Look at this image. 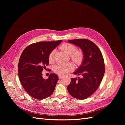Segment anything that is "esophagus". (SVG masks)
I'll return each instance as SVG.
<instances>
[{
    "label": "esophagus",
    "mask_w": 125,
    "mask_h": 125,
    "mask_svg": "<svg viewBox=\"0 0 125 125\" xmlns=\"http://www.w3.org/2000/svg\"><path fill=\"white\" fill-rule=\"evenodd\" d=\"M58 77H59V79H61L63 77V75H58Z\"/></svg>",
    "instance_id": "1"
}]
</instances>
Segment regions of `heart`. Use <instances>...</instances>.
Returning a JSON list of instances; mask_svg holds the SVG:
<instances>
[{
	"label": "heart",
	"instance_id": "1",
	"mask_svg": "<svg viewBox=\"0 0 125 125\" xmlns=\"http://www.w3.org/2000/svg\"><path fill=\"white\" fill-rule=\"evenodd\" d=\"M60 48L67 54L70 55L71 58L75 63H79L82 61L83 58L82 52L77 51V48L74 45L70 43H64L62 45ZM55 52V50H52L49 54L48 59L50 62L54 61ZM73 68V65L71 62H58L54 66V70L56 73L59 74L65 75L69 73Z\"/></svg>",
	"mask_w": 125,
	"mask_h": 125
}]
</instances>
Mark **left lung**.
Instances as JSON below:
<instances>
[{"label": "left lung", "mask_w": 125, "mask_h": 125, "mask_svg": "<svg viewBox=\"0 0 125 125\" xmlns=\"http://www.w3.org/2000/svg\"><path fill=\"white\" fill-rule=\"evenodd\" d=\"M69 43L81 48L83 59L73 74L82 78L71 79L67 86L70 95L79 100L86 99L96 91L104 77L105 65L103 56L96 45L86 39L69 40Z\"/></svg>", "instance_id": "1"}]
</instances>
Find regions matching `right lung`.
Returning a JSON list of instances; mask_svg holds the SVG:
<instances>
[{"label": "right lung", "mask_w": 125, "mask_h": 125, "mask_svg": "<svg viewBox=\"0 0 125 125\" xmlns=\"http://www.w3.org/2000/svg\"><path fill=\"white\" fill-rule=\"evenodd\" d=\"M62 42H40L30 45L22 52L18 64L19 78L25 91L33 98L45 99L54 92L58 75L51 73L45 79L42 72L48 65L49 54Z\"/></svg>", "instance_id": "right-lung-1"}]
</instances>
